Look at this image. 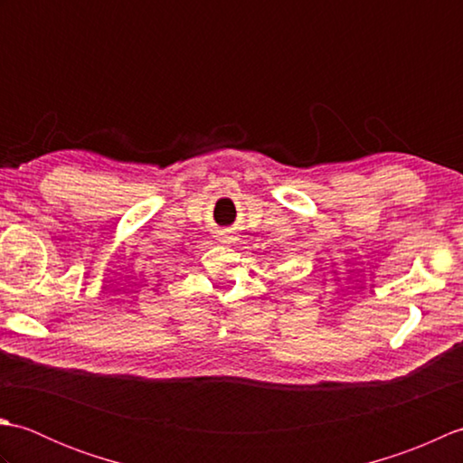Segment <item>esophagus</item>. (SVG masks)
<instances>
[{"instance_id": "34e87169", "label": "esophagus", "mask_w": 463, "mask_h": 463, "mask_svg": "<svg viewBox=\"0 0 463 463\" xmlns=\"http://www.w3.org/2000/svg\"><path fill=\"white\" fill-rule=\"evenodd\" d=\"M219 241H221V242H231V241H232L231 231H221V232H219Z\"/></svg>"}]
</instances>
